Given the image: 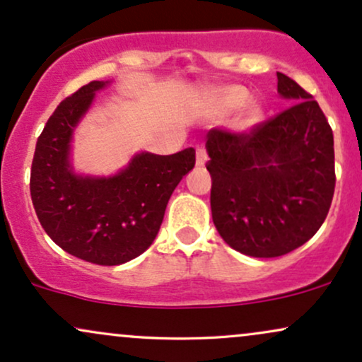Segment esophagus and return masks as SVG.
<instances>
[{
	"label": "esophagus",
	"instance_id": "esophagus-1",
	"mask_svg": "<svg viewBox=\"0 0 362 362\" xmlns=\"http://www.w3.org/2000/svg\"><path fill=\"white\" fill-rule=\"evenodd\" d=\"M206 161H207V153H206V149L202 148V146H199L197 151H195V165H197V167L201 168V167H204Z\"/></svg>",
	"mask_w": 362,
	"mask_h": 362
}]
</instances>
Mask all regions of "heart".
Returning a JSON list of instances; mask_svg holds the SVG:
<instances>
[{
  "mask_svg": "<svg viewBox=\"0 0 362 362\" xmlns=\"http://www.w3.org/2000/svg\"><path fill=\"white\" fill-rule=\"evenodd\" d=\"M248 100H250V95H248V91L242 88V86H228V88H224L221 93H219V103H221L223 109L228 112L242 109V107L247 105ZM262 115H264V112H262L260 105H257V103H248L247 107L242 112V115H240L238 127L250 129L253 126H257L262 120Z\"/></svg>",
  "mask_w": 362,
  "mask_h": 362,
  "instance_id": "1",
  "label": "heart"
}]
</instances>
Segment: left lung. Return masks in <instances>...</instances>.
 Returning <instances> with one entry per match:
<instances>
[{
	"label": "left lung",
	"mask_w": 362,
	"mask_h": 362,
	"mask_svg": "<svg viewBox=\"0 0 362 362\" xmlns=\"http://www.w3.org/2000/svg\"><path fill=\"white\" fill-rule=\"evenodd\" d=\"M286 110L247 132L211 129L206 163L211 211L221 238L259 259L296 250L320 230L335 189L334 134L318 102L286 74Z\"/></svg>",
	"instance_id": "1"
}]
</instances>
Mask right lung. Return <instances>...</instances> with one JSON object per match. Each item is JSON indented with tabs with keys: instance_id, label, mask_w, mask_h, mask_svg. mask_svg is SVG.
Listing matches in <instances>:
<instances>
[{
	"instance_id": "1",
	"label": "right lung",
	"mask_w": 362,
	"mask_h": 362,
	"mask_svg": "<svg viewBox=\"0 0 362 362\" xmlns=\"http://www.w3.org/2000/svg\"><path fill=\"white\" fill-rule=\"evenodd\" d=\"M107 83L81 86L49 117L37 139L30 195L45 233L62 250L91 264L119 265L156 238L170 195L194 168L195 149L139 153L112 177L76 175L69 163L73 131Z\"/></svg>"
}]
</instances>
